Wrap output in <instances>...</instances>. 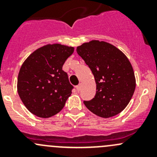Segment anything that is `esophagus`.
<instances>
[{
  "label": "esophagus",
  "instance_id": "1",
  "mask_svg": "<svg viewBox=\"0 0 157 157\" xmlns=\"http://www.w3.org/2000/svg\"><path fill=\"white\" fill-rule=\"evenodd\" d=\"M76 89H77V91H80V89H81V85L80 84H79V85H77V86H76Z\"/></svg>",
  "mask_w": 157,
  "mask_h": 157
}]
</instances>
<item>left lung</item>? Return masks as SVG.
Returning a JSON list of instances; mask_svg holds the SVG:
<instances>
[{
    "label": "left lung",
    "mask_w": 157,
    "mask_h": 157,
    "mask_svg": "<svg viewBox=\"0 0 157 157\" xmlns=\"http://www.w3.org/2000/svg\"><path fill=\"white\" fill-rule=\"evenodd\" d=\"M77 52L89 66L96 83L94 98L83 101L89 110L102 118L115 116L124 110L134 93L133 67L122 52L105 42L90 41Z\"/></svg>",
    "instance_id": "1"
}]
</instances>
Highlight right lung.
Listing matches in <instances>:
<instances>
[{
    "mask_svg": "<svg viewBox=\"0 0 157 157\" xmlns=\"http://www.w3.org/2000/svg\"><path fill=\"white\" fill-rule=\"evenodd\" d=\"M74 50L60 44L47 45L33 52L22 64L17 91L33 115L46 118L64 108L74 86L62 67Z\"/></svg>",
    "mask_w": 157,
    "mask_h": 157,
    "instance_id": "1",
    "label": "right lung"
}]
</instances>
